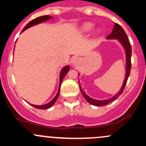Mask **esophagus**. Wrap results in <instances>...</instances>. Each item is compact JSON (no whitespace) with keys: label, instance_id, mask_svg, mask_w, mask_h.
Listing matches in <instances>:
<instances>
[{"label":"esophagus","instance_id":"1","mask_svg":"<svg viewBox=\"0 0 146 146\" xmlns=\"http://www.w3.org/2000/svg\"><path fill=\"white\" fill-rule=\"evenodd\" d=\"M79 61H80V59H79L78 58H74V59H73V64H77V63L79 62Z\"/></svg>","mask_w":146,"mask_h":146}]
</instances>
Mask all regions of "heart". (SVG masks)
<instances>
[{
	"label": "heart",
	"instance_id": "heart-1",
	"mask_svg": "<svg viewBox=\"0 0 146 146\" xmlns=\"http://www.w3.org/2000/svg\"><path fill=\"white\" fill-rule=\"evenodd\" d=\"M93 27H94V25H93V24H91V23L85 24V25H84L83 27H82V31L86 32V33L91 31L92 29H93Z\"/></svg>",
	"mask_w": 146,
	"mask_h": 146
}]
</instances>
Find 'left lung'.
Segmentation results:
<instances>
[{
  "instance_id": "8db88e82",
  "label": "left lung",
  "mask_w": 146,
  "mask_h": 146,
  "mask_svg": "<svg viewBox=\"0 0 146 146\" xmlns=\"http://www.w3.org/2000/svg\"><path fill=\"white\" fill-rule=\"evenodd\" d=\"M107 38L108 39H118L120 41L122 45L124 46L125 49V51H126V56H127V65H126V76H125V79L124 80V82H123V85L121 87L120 91L117 93V95H115L113 98H109V99L107 100H104V101H98V100H95L91 98L90 97L88 96V95L85 94L84 93V91L82 90L81 87L80 86V91L82 93V94L83 95V96L85 97V99L87 100L88 103H90L92 105L97 106H105L106 104H109L111 101H114L115 99H117V98L121 95V93L124 91V89L125 88V85H126L127 82L128 77H129V73H130L131 70V56H132V47H131L130 42H129V39H128V37L126 33L125 32V30L123 29V28L120 26L119 24L116 23L113 27V31H112L111 34H109V35L107 36Z\"/></svg>"
}]
</instances>
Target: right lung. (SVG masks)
Segmentation results:
<instances>
[{
    "mask_svg": "<svg viewBox=\"0 0 146 146\" xmlns=\"http://www.w3.org/2000/svg\"><path fill=\"white\" fill-rule=\"evenodd\" d=\"M50 18H51L50 16H42V17H37V18L35 19H33V20H32V21H29V23H28L27 25L26 26L24 27V29H22V31L21 32H23L24 30H25L26 29L29 28V27H32V26H33V25H37V24H39V23H40V22H42V21H47V20H48ZM69 66H66L65 67L63 68V69L61 70V74H60V87H61V82H62L63 79H64V77H65V75L66 74V73L69 72ZM60 87H59V89H58V93H57V95L56 96V97H55L54 98H53V99L50 101V102H49L48 104H45V105H42V106H35V105H32V106H33V107H35V108H36V109H49V108H50V107H51L52 106L55 104V103H56V100L58 99V96H59V93H60Z\"/></svg>",
    "mask_w": 146,
    "mask_h": 146,
    "instance_id": "right-lung-1",
    "label": "right lung"
}]
</instances>
